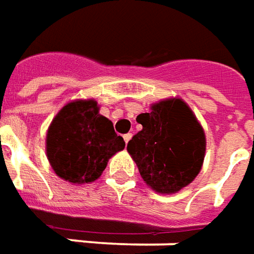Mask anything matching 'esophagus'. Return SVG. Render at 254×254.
<instances>
[{"label": "esophagus", "mask_w": 254, "mask_h": 254, "mask_svg": "<svg viewBox=\"0 0 254 254\" xmlns=\"http://www.w3.org/2000/svg\"><path fill=\"white\" fill-rule=\"evenodd\" d=\"M132 139V133H127V134H124V140H125V143L127 144V141L130 140Z\"/></svg>", "instance_id": "esophagus-1"}]
</instances>
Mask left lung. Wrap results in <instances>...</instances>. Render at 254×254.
<instances>
[{"instance_id": "obj_1", "label": "left lung", "mask_w": 254, "mask_h": 254, "mask_svg": "<svg viewBox=\"0 0 254 254\" xmlns=\"http://www.w3.org/2000/svg\"><path fill=\"white\" fill-rule=\"evenodd\" d=\"M140 132L127 143V151L144 182L158 193H177L201 170L206 136L192 110L170 98L137 115Z\"/></svg>"}]
</instances>
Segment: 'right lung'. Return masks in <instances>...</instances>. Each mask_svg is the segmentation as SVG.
<instances>
[{
    "instance_id": "obj_1",
    "label": "right lung",
    "mask_w": 254,
    "mask_h": 254,
    "mask_svg": "<svg viewBox=\"0 0 254 254\" xmlns=\"http://www.w3.org/2000/svg\"><path fill=\"white\" fill-rule=\"evenodd\" d=\"M125 147L94 100L72 101L57 114L47 132V157L55 174L72 184L96 181L111 157Z\"/></svg>"
}]
</instances>
